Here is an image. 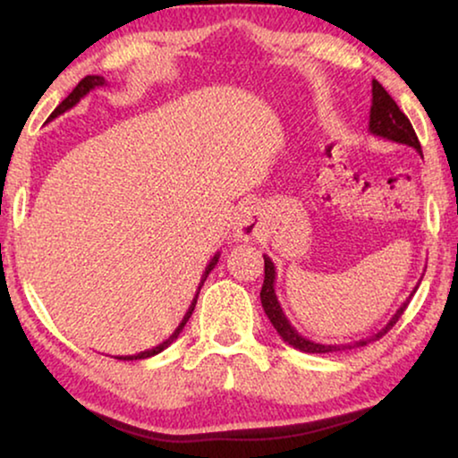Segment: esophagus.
I'll use <instances>...</instances> for the list:
<instances>
[{"label":"esophagus","instance_id":"1","mask_svg":"<svg viewBox=\"0 0 458 458\" xmlns=\"http://www.w3.org/2000/svg\"><path fill=\"white\" fill-rule=\"evenodd\" d=\"M235 237L242 242H250L260 233V221L256 208H242L233 221Z\"/></svg>","mask_w":458,"mask_h":458}]
</instances>
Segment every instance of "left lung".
I'll return each mask as SVG.
<instances>
[{
    "label": "left lung",
    "mask_w": 458,
    "mask_h": 458,
    "mask_svg": "<svg viewBox=\"0 0 458 458\" xmlns=\"http://www.w3.org/2000/svg\"><path fill=\"white\" fill-rule=\"evenodd\" d=\"M371 93H373V99H371V112H369V131H371L375 137H381V140L415 148L417 152L421 154V143H419V140H417L415 129H412L411 121L404 116V112L398 108V104L394 102L390 93H387L384 87L377 83V81H373ZM421 158H423V154H421ZM275 275L277 273H275L273 260L265 254V284H262V290H260L262 309H265L268 321L273 323V327L277 329L281 340H284L285 344H290V346H293L296 350H300V352H309V354L340 352V350L367 346V344L379 340L381 335H386L387 331L396 325L400 315H403L406 306H409L412 293L417 292L419 284H421V281H419V284L412 287L411 296L406 298L403 304H400V309L394 312L390 321H387L379 331H375L373 335L362 337V340H356V342H348V344H321V342H312V340H309V337L300 335L298 329L290 323V318L285 317V312H284V309H281V304L277 300V293H275Z\"/></svg>",
    "instance_id": "left-lung-1"
}]
</instances>
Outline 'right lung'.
I'll return each instance as SVG.
<instances>
[{"label": "right lung", "mask_w": 458, "mask_h": 458, "mask_svg": "<svg viewBox=\"0 0 458 458\" xmlns=\"http://www.w3.org/2000/svg\"><path fill=\"white\" fill-rule=\"evenodd\" d=\"M104 85H108V81H106L104 77H99V74H87L85 79H81L79 81V85L74 87L72 89V93L71 96H68L64 102H62L58 108H55L54 112H52V116H49V121H52V118H55V116H60V114H64L66 110H71L72 106H77L81 99H83L87 93H89L91 89H96V87H104ZM218 256L221 254H215L210 259V262L208 265H206V271H204V275H202V279H199V285H198V290H196V296H193V300H191V304H190V309H187V312L183 315V318H181V323H179V327L173 331L171 335L166 337L165 342L162 344H158V346H154V348H149V350H143V352H137V354H127V356H114V359H118V360H140V359H149V356H154V354H158V352H162V350L165 348H168L171 346V344L177 340L179 337V334L181 331H183V327H185V323L190 321V317H191V312H193V309H196V302H198V293H199V290H202V285H204V281H206V277H208V273L212 271V268L216 267V262H218Z\"/></svg>", "instance_id": "1"}]
</instances>
